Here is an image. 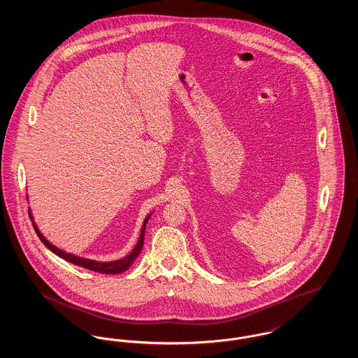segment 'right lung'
Returning <instances> with one entry per match:
<instances>
[{
  "label": "right lung",
  "instance_id": "add662e5",
  "mask_svg": "<svg viewBox=\"0 0 358 358\" xmlns=\"http://www.w3.org/2000/svg\"><path fill=\"white\" fill-rule=\"evenodd\" d=\"M31 217H32V216H31ZM149 217H150V216H148V217L145 219V222H143L142 229H141V235H139V240H138V243H136V248H134L129 255L124 256L123 259L115 260V262H106V263H103V262H95V260H88V259L79 257V256L71 255V254H67V252H64V251L56 248L55 245H52L51 243L40 234V231L37 229L36 224H34V222H32V224H34V231H36L37 236L44 243V245L48 247L52 252H55L56 255L66 259L69 263L76 264V266H80V267L87 268V270H91V271H96V273H123V271H126V270L134 263V260H136L138 255H139V252H141V250H142V247H143L145 227H146V222L149 220Z\"/></svg>",
  "mask_w": 358,
  "mask_h": 358
}]
</instances>
